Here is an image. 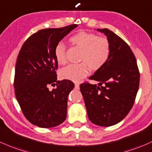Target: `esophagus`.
I'll return each mask as SVG.
<instances>
[{"instance_id":"obj_1","label":"esophagus","mask_w":152,"mask_h":152,"mask_svg":"<svg viewBox=\"0 0 152 152\" xmlns=\"http://www.w3.org/2000/svg\"><path fill=\"white\" fill-rule=\"evenodd\" d=\"M75 87H76V89H79V84H78V83H75Z\"/></svg>"}]
</instances>
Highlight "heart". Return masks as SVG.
I'll list each match as a JSON object with an SVG mask.
<instances>
[{
    "label": "heart",
    "instance_id": "b5f03b06",
    "mask_svg": "<svg viewBox=\"0 0 152 152\" xmlns=\"http://www.w3.org/2000/svg\"><path fill=\"white\" fill-rule=\"evenodd\" d=\"M71 41L81 49L80 64H71L60 71L63 79L78 82L88 74V68L97 70L108 61L111 54V46L107 38L98 37L92 33L81 31L73 35ZM65 48L63 42H59L55 49V55L57 63L64 64L65 59Z\"/></svg>",
    "mask_w": 152,
    "mask_h": 152
}]
</instances>
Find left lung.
I'll return each mask as SVG.
<instances>
[{"instance_id": "obj_1", "label": "left lung", "mask_w": 152, "mask_h": 152, "mask_svg": "<svg viewBox=\"0 0 152 152\" xmlns=\"http://www.w3.org/2000/svg\"><path fill=\"white\" fill-rule=\"evenodd\" d=\"M104 33L111 46L108 61L89 79L98 86L80 85L89 120L102 127L114 125L122 120L134 104L139 87L140 73L132 50L111 30L97 29Z\"/></svg>"}]
</instances>
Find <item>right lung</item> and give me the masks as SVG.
Returning <instances> with one entry per match:
<instances>
[{"label":"right lung","mask_w":152,"mask_h":152,"mask_svg":"<svg viewBox=\"0 0 152 152\" xmlns=\"http://www.w3.org/2000/svg\"><path fill=\"white\" fill-rule=\"evenodd\" d=\"M77 25L47 28L34 33L22 45L14 76L15 96L24 116L43 128L60 125L66 119L68 96L74 88L71 81H57L56 45ZM49 85H56L50 91Z\"/></svg>","instance_id":"1"}]
</instances>
